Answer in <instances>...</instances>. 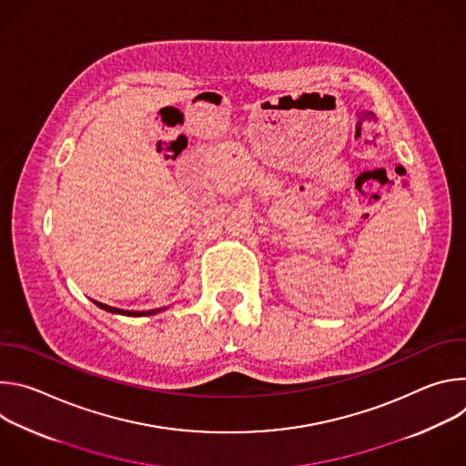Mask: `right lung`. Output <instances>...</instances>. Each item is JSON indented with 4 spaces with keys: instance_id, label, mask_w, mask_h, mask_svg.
I'll list each match as a JSON object with an SVG mask.
<instances>
[{
    "instance_id": "1",
    "label": "right lung",
    "mask_w": 466,
    "mask_h": 466,
    "mask_svg": "<svg viewBox=\"0 0 466 466\" xmlns=\"http://www.w3.org/2000/svg\"><path fill=\"white\" fill-rule=\"evenodd\" d=\"M101 309H106V311H110V313H121V315H130V317H142V315H155V313H158V311H162L160 308L158 309H149V311H125V309H117V308H112V306H106V304H103V302H97V300H94Z\"/></svg>"
}]
</instances>
